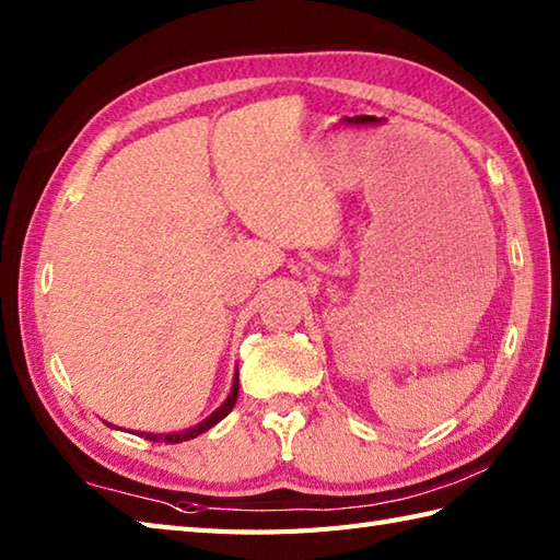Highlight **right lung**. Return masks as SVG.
Instances as JSON below:
<instances>
[{"label": "right lung", "mask_w": 560, "mask_h": 560, "mask_svg": "<svg viewBox=\"0 0 560 560\" xmlns=\"http://www.w3.org/2000/svg\"><path fill=\"white\" fill-rule=\"evenodd\" d=\"M237 385H241V380H237V373H235V377H233V385H231V392H229V397H225V401L221 404V407L213 411L211 416H207L205 421H199L197 425H192V428H187V431H177V433H144V431H139L137 435H141V438H147V440H153V443H168V445H175V443H185V440H192V438H197V435H201V433H207L209 428H213L217 425L219 421H223L225 416L231 413V409L235 407V399H237ZM110 425V423H108ZM115 428V425H113Z\"/></svg>", "instance_id": "obj_1"}]
</instances>
